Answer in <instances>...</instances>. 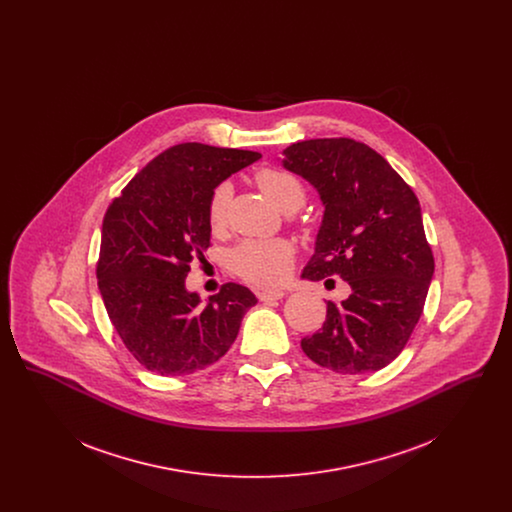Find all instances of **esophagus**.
<instances>
[{"label": "esophagus", "instance_id": "34e87169", "mask_svg": "<svg viewBox=\"0 0 512 512\" xmlns=\"http://www.w3.org/2000/svg\"><path fill=\"white\" fill-rule=\"evenodd\" d=\"M286 293L282 292V290H261V292H257V297H259V301H278V299H282Z\"/></svg>", "mask_w": 512, "mask_h": 512}]
</instances>
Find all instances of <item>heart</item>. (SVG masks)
I'll return each instance as SVG.
<instances>
[{
	"instance_id": "obj_1",
	"label": "heart",
	"mask_w": 512,
	"mask_h": 512,
	"mask_svg": "<svg viewBox=\"0 0 512 512\" xmlns=\"http://www.w3.org/2000/svg\"><path fill=\"white\" fill-rule=\"evenodd\" d=\"M255 180L268 199L286 213L299 209L305 201V186L292 172L261 169L255 174ZM230 199L232 184L220 182L207 205V219L213 228L224 224ZM293 253V245L286 240H245L232 251L230 263L236 274L247 282L278 284L292 268Z\"/></svg>"
}]
</instances>
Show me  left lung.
<instances>
[{
  "mask_svg": "<svg viewBox=\"0 0 512 512\" xmlns=\"http://www.w3.org/2000/svg\"><path fill=\"white\" fill-rule=\"evenodd\" d=\"M282 163L324 203L303 278L340 276L351 286L341 303L328 301L322 328L301 349L340 374L390 365L413 334L434 276L416 195L380 153L351 138L297 142Z\"/></svg>",
  "mask_w": 512,
  "mask_h": 512,
  "instance_id": "1",
  "label": "left lung"
}]
</instances>
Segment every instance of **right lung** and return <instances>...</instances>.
Masks as SVG:
<instances>
[{"instance_id": "right-lung-1", "label": "right lung", "mask_w": 512, "mask_h": 512, "mask_svg": "<svg viewBox=\"0 0 512 512\" xmlns=\"http://www.w3.org/2000/svg\"><path fill=\"white\" fill-rule=\"evenodd\" d=\"M259 157L247 149L178 144L147 163L107 207L99 292L122 343L147 370L184 376L217 363L257 303L245 286L228 282L201 307L184 280L211 245L213 190Z\"/></svg>"}]
</instances>
